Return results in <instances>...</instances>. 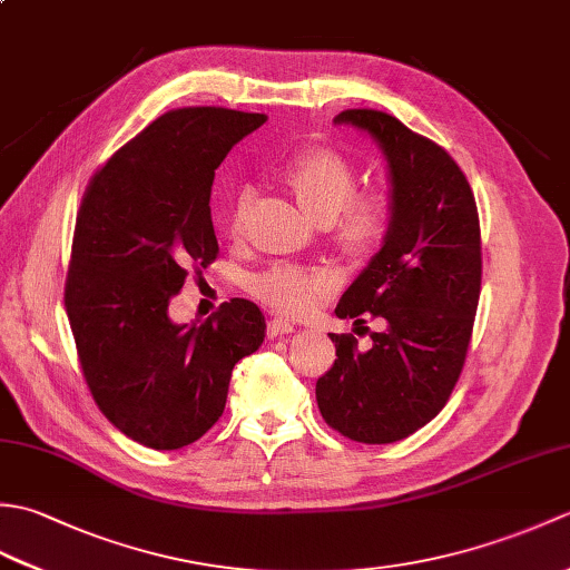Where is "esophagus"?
I'll list each match as a JSON object with an SVG mask.
<instances>
[{
  "label": "esophagus",
  "mask_w": 570,
  "mask_h": 570,
  "mask_svg": "<svg viewBox=\"0 0 570 570\" xmlns=\"http://www.w3.org/2000/svg\"><path fill=\"white\" fill-rule=\"evenodd\" d=\"M266 333H269V337H278V335H288L294 333V323L284 318V316H274L269 321V328H266Z\"/></svg>",
  "instance_id": "obj_1"
}]
</instances>
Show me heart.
I'll list each match as a JSON object with an SVG mask.
<instances>
[{
	"label": "heart",
	"mask_w": 570,
	"mask_h": 570,
	"mask_svg": "<svg viewBox=\"0 0 570 570\" xmlns=\"http://www.w3.org/2000/svg\"><path fill=\"white\" fill-rule=\"evenodd\" d=\"M288 188L301 208L316 220H325L333 239L350 254H367L386 237L392 227L394 205L380 188L357 190V171L343 154L328 147H311L298 151L284 168ZM254 190L239 184L229 198L227 227L233 235L242 233ZM341 276L328 264L276 262L254 274L249 288L266 306L284 313H308L323 298H328Z\"/></svg>",
	"instance_id": "1"
}]
</instances>
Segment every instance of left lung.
I'll return each instance as SVG.
<instances>
[{
    "label": "left lung",
    "mask_w": 570,
    "mask_h": 570,
    "mask_svg": "<svg viewBox=\"0 0 570 570\" xmlns=\"http://www.w3.org/2000/svg\"><path fill=\"white\" fill-rule=\"evenodd\" d=\"M370 131L392 176V227L343 294L337 318L382 325L370 350L331 333L333 367L318 377V409L357 443H394L445 406L463 372L482 282L480 217L465 174L439 144L380 110H345Z\"/></svg>",
    "instance_id": "obj_1"
}]
</instances>
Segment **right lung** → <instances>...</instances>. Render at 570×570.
Returning a JSON list of instances; mask_svg holds the SVG:
<instances>
[{
  "label": "right lung",
  "mask_w": 570,
  "mask_h": 570,
  "mask_svg": "<svg viewBox=\"0 0 570 570\" xmlns=\"http://www.w3.org/2000/svg\"><path fill=\"white\" fill-rule=\"evenodd\" d=\"M264 122L227 107L168 110L85 188L66 276L80 370L102 414L154 451L213 429L233 367L264 343V316L247 298L227 301L200 325L168 318L188 274L200 276L220 252L215 168Z\"/></svg>",
  "instance_id": "obj_1"
}]
</instances>
